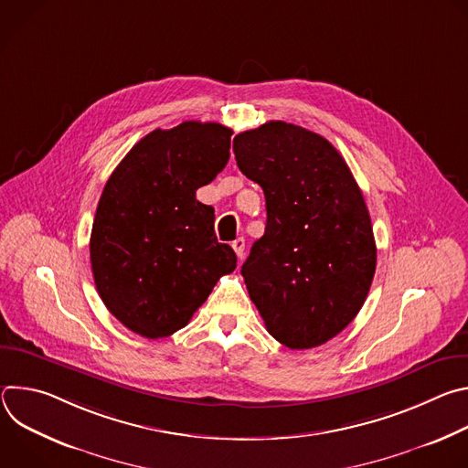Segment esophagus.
<instances>
[{
	"label": "esophagus",
	"instance_id": "obj_1",
	"mask_svg": "<svg viewBox=\"0 0 468 468\" xmlns=\"http://www.w3.org/2000/svg\"><path fill=\"white\" fill-rule=\"evenodd\" d=\"M231 246H233V250H235V253H237V257H239V259H242V257H244V248H246L244 239H242V237L235 239V240L231 242Z\"/></svg>",
	"mask_w": 468,
	"mask_h": 468
}]
</instances>
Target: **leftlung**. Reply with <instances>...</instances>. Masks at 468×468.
<instances>
[{"label":"left lung","instance_id":"left-lung-1","mask_svg":"<svg viewBox=\"0 0 468 468\" xmlns=\"http://www.w3.org/2000/svg\"><path fill=\"white\" fill-rule=\"evenodd\" d=\"M233 152L266 199L264 235L240 271L250 298L276 341L320 346L356 318L376 272L363 192L335 146L294 123L239 133Z\"/></svg>","mask_w":468,"mask_h":468}]
</instances>
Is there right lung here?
<instances>
[{
	"mask_svg": "<svg viewBox=\"0 0 468 468\" xmlns=\"http://www.w3.org/2000/svg\"><path fill=\"white\" fill-rule=\"evenodd\" d=\"M231 135L217 122L155 129L105 183L90 233L94 283L105 307L146 339L185 327L235 271V251L215 235V209L196 199L228 165Z\"/></svg>",
	"mask_w": 468,
	"mask_h": 468,
	"instance_id": "obj_1",
	"label": "right lung"
}]
</instances>
